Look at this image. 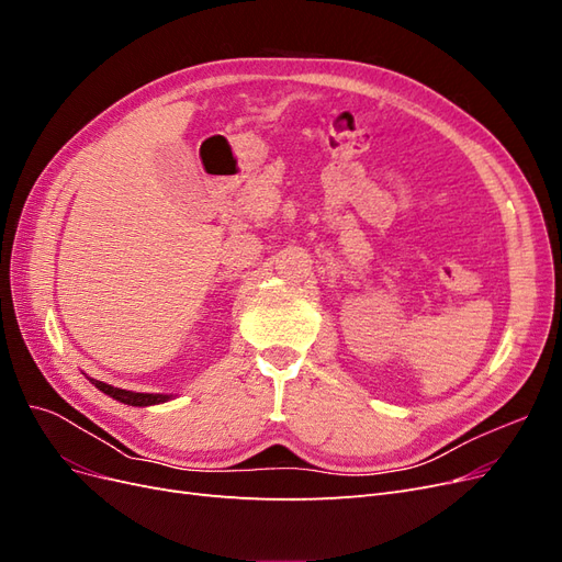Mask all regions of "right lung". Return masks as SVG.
<instances>
[{"mask_svg": "<svg viewBox=\"0 0 562 562\" xmlns=\"http://www.w3.org/2000/svg\"><path fill=\"white\" fill-rule=\"evenodd\" d=\"M91 384H95V389L103 391V394L112 396L119 403H126V405H135V407H145V405H157V403H166L171 396L166 394H135V391H126V389H116L112 384L105 382H98L91 380Z\"/></svg>", "mask_w": 562, "mask_h": 562, "instance_id": "obj_1", "label": "right lung"}]
</instances>
